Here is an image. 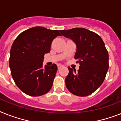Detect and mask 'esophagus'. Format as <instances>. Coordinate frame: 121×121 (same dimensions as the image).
<instances>
[{
	"label": "esophagus",
	"instance_id": "34e87169",
	"mask_svg": "<svg viewBox=\"0 0 121 121\" xmlns=\"http://www.w3.org/2000/svg\"><path fill=\"white\" fill-rule=\"evenodd\" d=\"M61 67H62V65H60V64L58 65V69H60V68Z\"/></svg>",
	"mask_w": 121,
	"mask_h": 121
}]
</instances>
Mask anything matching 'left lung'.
Wrapping results in <instances>:
<instances>
[{
	"mask_svg": "<svg viewBox=\"0 0 121 121\" xmlns=\"http://www.w3.org/2000/svg\"><path fill=\"white\" fill-rule=\"evenodd\" d=\"M60 32L76 43L74 58L80 65L78 71L68 67L66 86L76 96L91 95L103 83L109 68V55L104 43L98 34L84 28L60 30Z\"/></svg>",
	"mask_w": 121,
	"mask_h": 121,
	"instance_id": "8db88e82",
	"label": "left lung"
}]
</instances>
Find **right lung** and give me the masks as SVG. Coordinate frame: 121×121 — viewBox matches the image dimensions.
Returning a JSON list of instances; mask_svg holds the SVG:
<instances>
[{"label": "right lung", "instance_id": "1", "mask_svg": "<svg viewBox=\"0 0 121 121\" xmlns=\"http://www.w3.org/2000/svg\"><path fill=\"white\" fill-rule=\"evenodd\" d=\"M58 30L35 26L22 32L10 52L9 66L15 83L22 91L39 96L51 89L57 66H43L44 55L50 52L52 41L61 36Z\"/></svg>", "mask_w": 121, "mask_h": 121}]
</instances>
